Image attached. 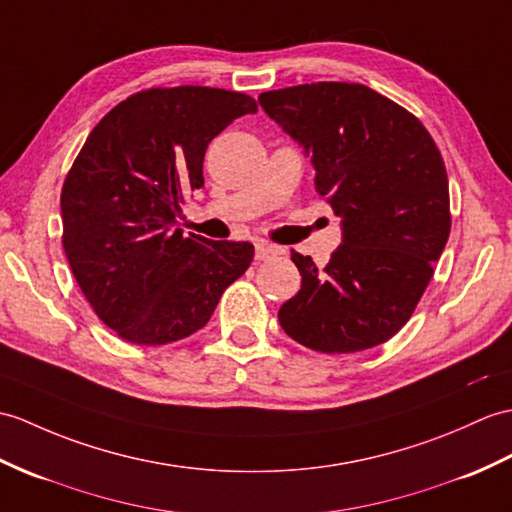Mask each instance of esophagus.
Wrapping results in <instances>:
<instances>
[{
	"mask_svg": "<svg viewBox=\"0 0 512 512\" xmlns=\"http://www.w3.org/2000/svg\"><path fill=\"white\" fill-rule=\"evenodd\" d=\"M277 255H281V248L272 246V244H266V242L255 244V259L257 261H268L272 257H277Z\"/></svg>",
	"mask_w": 512,
	"mask_h": 512,
	"instance_id": "obj_1",
	"label": "esophagus"
}]
</instances>
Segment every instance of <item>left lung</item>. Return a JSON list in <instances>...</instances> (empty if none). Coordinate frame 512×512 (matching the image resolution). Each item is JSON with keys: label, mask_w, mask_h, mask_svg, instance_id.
I'll return each mask as SVG.
<instances>
[{"label": "left lung", "mask_w": 512, "mask_h": 512, "mask_svg": "<svg viewBox=\"0 0 512 512\" xmlns=\"http://www.w3.org/2000/svg\"><path fill=\"white\" fill-rule=\"evenodd\" d=\"M259 104L312 157L342 229L325 268L292 251L303 281L279 323L320 353L377 347L408 323L447 244L441 152L417 117L358 82L266 91Z\"/></svg>", "instance_id": "obj_1"}]
</instances>
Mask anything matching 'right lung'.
Here are the masks:
<instances>
[{
	"label": "right lung",
	"mask_w": 512,
	"mask_h": 512,
	"mask_svg": "<svg viewBox=\"0 0 512 512\" xmlns=\"http://www.w3.org/2000/svg\"><path fill=\"white\" fill-rule=\"evenodd\" d=\"M246 113L257 102L237 91L146 89L106 113L78 152L61 192L63 248L120 338L157 347L192 336L251 266L253 244L174 229L185 194L205 183L209 141Z\"/></svg>",
	"instance_id": "obj_1"
}]
</instances>
